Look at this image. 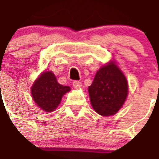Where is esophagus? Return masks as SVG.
<instances>
[{
  "instance_id": "esophagus-1",
  "label": "esophagus",
  "mask_w": 159,
  "mask_h": 159,
  "mask_svg": "<svg viewBox=\"0 0 159 159\" xmlns=\"http://www.w3.org/2000/svg\"><path fill=\"white\" fill-rule=\"evenodd\" d=\"M73 86L75 89H80L81 86H82V83L80 82V81H74L73 82Z\"/></svg>"
}]
</instances>
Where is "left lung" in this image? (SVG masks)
Here are the masks:
<instances>
[{
  "label": "left lung",
  "instance_id": "left-lung-1",
  "mask_svg": "<svg viewBox=\"0 0 159 159\" xmlns=\"http://www.w3.org/2000/svg\"><path fill=\"white\" fill-rule=\"evenodd\" d=\"M128 90L125 76L113 61L97 71L88 89L91 105L102 116L116 114L126 100Z\"/></svg>",
  "mask_w": 159,
  "mask_h": 159
}]
</instances>
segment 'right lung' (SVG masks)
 Returning <instances> with one entry per match:
<instances>
[{"instance_id":"right-lung-1","label":"right lung","mask_w":159,"mask_h":159,"mask_svg":"<svg viewBox=\"0 0 159 159\" xmlns=\"http://www.w3.org/2000/svg\"><path fill=\"white\" fill-rule=\"evenodd\" d=\"M70 90L69 86L58 83L57 79L51 71H45L33 84L31 95L42 110L52 112L60 104L63 95Z\"/></svg>"}]
</instances>
